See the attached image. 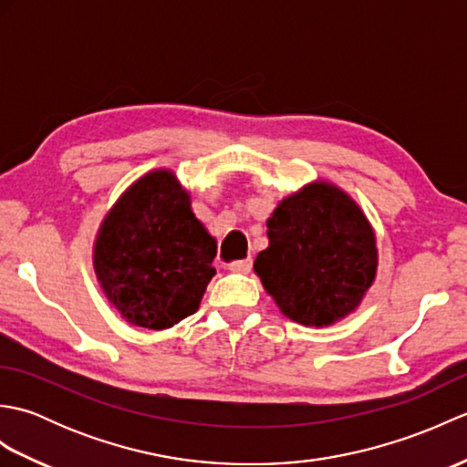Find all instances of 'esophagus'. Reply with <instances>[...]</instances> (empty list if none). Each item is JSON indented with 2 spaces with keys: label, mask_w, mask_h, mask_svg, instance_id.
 <instances>
[{
  "label": "esophagus",
  "mask_w": 467,
  "mask_h": 467,
  "mask_svg": "<svg viewBox=\"0 0 467 467\" xmlns=\"http://www.w3.org/2000/svg\"><path fill=\"white\" fill-rule=\"evenodd\" d=\"M251 269H253V259H249V256L243 261H234L228 265V271H233V273H249Z\"/></svg>",
  "instance_id": "esophagus-1"
}]
</instances>
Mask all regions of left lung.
<instances>
[{"label": "left lung", "instance_id": "1", "mask_svg": "<svg viewBox=\"0 0 467 467\" xmlns=\"http://www.w3.org/2000/svg\"><path fill=\"white\" fill-rule=\"evenodd\" d=\"M269 246L253 269L279 311L305 327H329L359 309L379 265L365 213L343 188L313 181L266 218Z\"/></svg>", "mask_w": 467, "mask_h": 467}]
</instances>
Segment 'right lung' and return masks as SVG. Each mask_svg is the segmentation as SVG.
<instances>
[{
    "instance_id": "add662e5",
    "label": "right lung",
    "mask_w": 467,
    "mask_h": 467,
    "mask_svg": "<svg viewBox=\"0 0 467 467\" xmlns=\"http://www.w3.org/2000/svg\"><path fill=\"white\" fill-rule=\"evenodd\" d=\"M216 241L198 221L191 194L168 168L126 188L102 218L94 273L126 323L171 329L201 306L216 275Z\"/></svg>"
}]
</instances>
